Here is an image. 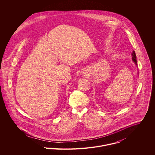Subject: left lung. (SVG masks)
Listing matches in <instances>:
<instances>
[{
  "instance_id": "obj_1",
  "label": "left lung",
  "mask_w": 155,
  "mask_h": 155,
  "mask_svg": "<svg viewBox=\"0 0 155 155\" xmlns=\"http://www.w3.org/2000/svg\"><path fill=\"white\" fill-rule=\"evenodd\" d=\"M132 59H133V61L135 63V65L137 66V60H136V55H135V51H134L133 52H132Z\"/></svg>"
}]
</instances>
